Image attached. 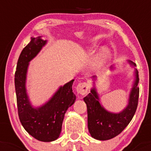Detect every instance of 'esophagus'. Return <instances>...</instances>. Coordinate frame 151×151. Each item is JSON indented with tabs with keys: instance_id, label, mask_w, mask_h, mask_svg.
<instances>
[{
	"instance_id": "34e87169",
	"label": "esophagus",
	"mask_w": 151,
	"mask_h": 151,
	"mask_svg": "<svg viewBox=\"0 0 151 151\" xmlns=\"http://www.w3.org/2000/svg\"><path fill=\"white\" fill-rule=\"evenodd\" d=\"M76 90L78 93L81 95H85L89 90V85L87 83H80L77 85Z\"/></svg>"
}]
</instances>
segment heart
Returning a JSON list of instances; mask_svg holds the SVG:
<instances>
[{
	"mask_svg": "<svg viewBox=\"0 0 151 151\" xmlns=\"http://www.w3.org/2000/svg\"><path fill=\"white\" fill-rule=\"evenodd\" d=\"M109 57H110V52L107 48L104 47L102 50L100 51L99 53L98 56L96 60V66H101L104 65L108 60H109Z\"/></svg>",
	"mask_w": 151,
	"mask_h": 151,
	"instance_id": "1",
	"label": "heart"
}]
</instances>
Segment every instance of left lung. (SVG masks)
Here are the masks:
<instances>
[{
  "instance_id": "8db88e82",
  "label": "left lung",
  "mask_w": 151,
  "mask_h": 151,
  "mask_svg": "<svg viewBox=\"0 0 151 151\" xmlns=\"http://www.w3.org/2000/svg\"><path fill=\"white\" fill-rule=\"evenodd\" d=\"M131 66L135 67L134 62L128 61ZM113 66L111 67V68ZM135 80L129 94V103L123 111L113 113L106 110L99 102L96 89L93 88L91 93L84 99L88 109V127L91 137L99 140H107L118 136L129 125L136 112L139 99V75L135 68ZM96 78V76L93 79Z\"/></svg>"
}]
</instances>
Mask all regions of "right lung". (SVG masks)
<instances>
[{
  "label": "right lung",
  "instance_id": "1",
  "mask_svg": "<svg viewBox=\"0 0 151 151\" xmlns=\"http://www.w3.org/2000/svg\"><path fill=\"white\" fill-rule=\"evenodd\" d=\"M47 44L41 36L31 40L21 52L17 64L14 83L19 121L24 129L35 139L42 142L57 139L61 132L65 113L74 103L72 91L74 80L60 86L52 98L39 107H33L27 94L26 77L29 62Z\"/></svg>",
  "mask_w": 151,
  "mask_h": 151
}]
</instances>
